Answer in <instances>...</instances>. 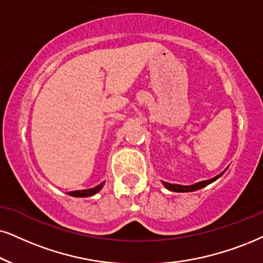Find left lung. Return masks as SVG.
Returning a JSON list of instances; mask_svg holds the SVG:
<instances>
[{"mask_svg": "<svg viewBox=\"0 0 263 263\" xmlns=\"http://www.w3.org/2000/svg\"><path fill=\"white\" fill-rule=\"evenodd\" d=\"M227 170V168H226ZM226 170L223 172H221L220 175L215 176V177H212L210 179H206V181H201V182H198V183H194V184H191V185H182V184H172V183H167V182H162V184H164V187L166 189H168V191L171 192H177V193H187V192H195L198 191V189H201L206 187V185H209L212 182H215L216 179H218L221 177L222 175L224 174Z\"/></svg>", "mask_w": 263, "mask_h": 263, "instance_id": "8db88e82", "label": "left lung"}]
</instances>
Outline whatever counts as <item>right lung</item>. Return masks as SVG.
<instances>
[{
	"mask_svg": "<svg viewBox=\"0 0 263 263\" xmlns=\"http://www.w3.org/2000/svg\"><path fill=\"white\" fill-rule=\"evenodd\" d=\"M104 185V182H102L101 184L96 185L95 188H89V189H82V191H75V192H70L69 194L71 197H76V198H86V197H92V195L97 194V193L101 191Z\"/></svg>",
	"mask_w": 263,
	"mask_h": 263,
	"instance_id": "right-lung-1",
	"label": "right lung"
}]
</instances>
